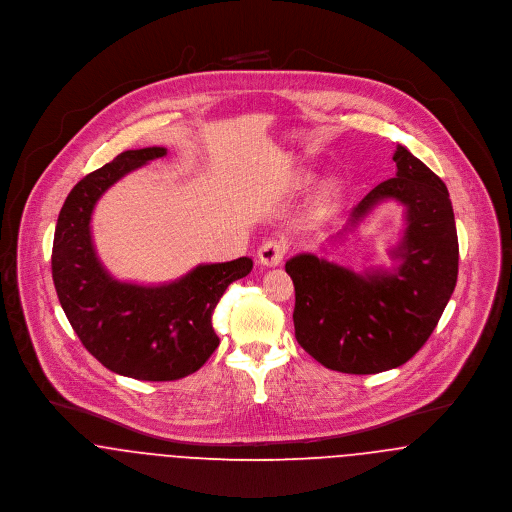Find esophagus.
Masks as SVG:
<instances>
[{
	"label": "esophagus",
	"mask_w": 512,
	"mask_h": 512,
	"mask_svg": "<svg viewBox=\"0 0 512 512\" xmlns=\"http://www.w3.org/2000/svg\"><path fill=\"white\" fill-rule=\"evenodd\" d=\"M284 253H286V241L283 239H269L259 247V263L265 267H277L283 263Z\"/></svg>",
	"instance_id": "esophagus-1"
}]
</instances>
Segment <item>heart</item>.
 <instances>
[{
  "instance_id": "obj_1",
  "label": "heart",
  "mask_w": 512,
  "mask_h": 512,
  "mask_svg": "<svg viewBox=\"0 0 512 512\" xmlns=\"http://www.w3.org/2000/svg\"><path fill=\"white\" fill-rule=\"evenodd\" d=\"M312 180H314L312 172H300V174H296L294 184L298 188H306ZM341 196H343V186H341L340 182L338 180H326L320 186V190H318V194L314 198V210L318 214H326L328 210H332L340 202Z\"/></svg>"
}]
</instances>
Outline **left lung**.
<instances>
[{"mask_svg":"<svg viewBox=\"0 0 512 512\" xmlns=\"http://www.w3.org/2000/svg\"><path fill=\"white\" fill-rule=\"evenodd\" d=\"M397 176L377 184L351 212L349 226L381 202L406 208L393 271L353 273L312 253L286 261L294 283V336L332 371L371 375L400 367L426 341L457 283V231L446 184L398 145Z\"/></svg>","mask_w":512,"mask_h":512,"instance_id":"obj_1","label":"left lung"}]
</instances>
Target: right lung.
<instances>
[{"label":"right lung","mask_w":512,"mask_h":512,"mask_svg":"<svg viewBox=\"0 0 512 512\" xmlns=\"http://www.w3.org/2000/svg\"><path fill=\"white\" fill-rule=\"evenodd\" d=\"M165 147L125 151L84 176L66 196L53 243L60 306L82 345L110 371L139 381H176L198 371L220 345L212 314L253 261L198 265L159 286L119 283L100 263L90 220L100 196L127 172L165 157Z\"/></svg>","instance_id":"add662e5"}]
</instances>
